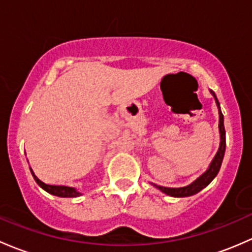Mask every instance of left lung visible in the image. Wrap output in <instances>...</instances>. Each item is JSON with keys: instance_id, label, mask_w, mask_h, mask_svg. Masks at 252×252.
Returning a JSON list of instances; mask_svg holds the SVG:
<instances>
[{"instance_id": "obj_1", "label": "left lung", "mask_w": 252, "mask_h": 252, "mask_svg": "<svg viewBox=\"0 0 252 252\" xmlns=\"http://www.w3.org/2000/svg\"><path fill=\"white\" fill-rule=\"evenodd\" d=\"M211 94L214 95L215 100H216V104L219 107V114H220V136H221V142H220V148L217 154L215 155L214 160L210 164L209 168L200 176L199 178H196L193 183H190L187 187H181V188H167V187L162 186H157L158 189L162 191V193L167 194L170 196H176V198H183V196H190L194 195V194L199 193L201 189H204L205 187L209 186L210 183L212 182L215 177L217 176V173L220 172V168H221L223 158H224V152H225V129H224V124H223V114L221 111V108H220V103L217 100L216 94H215L214 91H210ZM153 184V183H152Z\"/></svg>"}]
</instances>
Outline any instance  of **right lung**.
<instances>
[{"label":"right lung","instance_id":"1","mask_svg":"<svg viewBox=\"0 0 252 252\" xmlns=\"http://www.w3.org/2000/svg\"><path fill=\"white\" fill-rule=\"evenodd\" d=\"M31 173L33 176V180L36 181V183L41 187L42 189H45L46 191H48L49 194H53V195L62 196V198H75V196L81 195L80 191H77L76 189L72 188V187H66V186H52V184H47L42 182L41 180H38L35 176V173L31 170Z\"/></svg>","mask_w":252,"mask_h":252}]
</instances>
